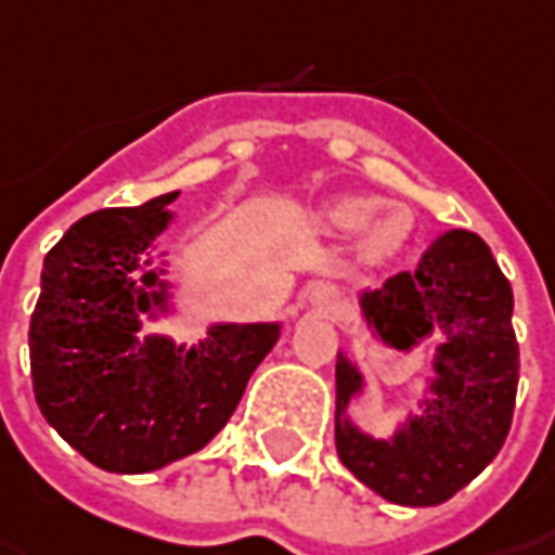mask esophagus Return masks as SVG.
<instances>
[{
	"label": "esophagus",
	"instance_id": "obj_1",
	"mask_svg": "<svg viewBox=\"0 0 555 555\" xmlns=\"http://www.w3.org/2000/svg\"><path fill=\"white\" fill-rule=\"evenodd\" d=\"M307 304L317 310V313H323V317H341V310H345V298H341V292L335 288V285H328V282H317V285H310L307 288Z\"/></svg>",
	"mask_w": 555,
	"mask_h": 555
}]
</instances>
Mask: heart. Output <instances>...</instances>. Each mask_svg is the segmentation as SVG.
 <instances>
[{"instance_id": "heart-1", "label": "heart", "mask_w": 555, "mask_h": 555, "mask_svg": "<svg viewBox=\"0 0 555 555\" xmlns=\"http://www.w3.org/2000/svg\"><path fill=\"white\" fill-rule=\"evenodd\" d=\"M375 214L373 198H341L328 207V223L338 230H363ZM413 235V217L410 210H388L385 217H378L373 227L363 235V254L370 260H388L395 254L403 251V245Z\"/></svg>"}]
</instances>
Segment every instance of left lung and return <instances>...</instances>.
I'll list each match as a JSON object with an SVG mask.
<instances>
[{"label":"left lung","instance_id":"obj_1","mask_svg":"<svg viewBox=\"0 0 555 555\" xmlns=\"http://www.w3.org/2000/svg\"><path fill=\"white\" fill-rule=\"evenodd\" d=\"M360 310L388 348L410 350L428 335L441 345L420 410L391 438H373L350 420L363 373L338 350V456L378 496L398 506H438L463 491L509 435L518 385L513 288L475 232L450 230L428 245L416 270L363 292Z\"/></svg>","mask_w":555,"mask_h":555}]
</instances>
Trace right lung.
I'll return each instance as SVG.
<instances>
[{
	"label": "right lung",
	"instance_id": "obj_1",
	"mask_svg": "<svg viewBox=\"0 0 555 555\" xmlns=\"http://www.w3.org/2000/svg\"><path fill=\"white\" fill-rule=\"evenodd\" d=\"M180 192L77 220L46 254L30 320V375L46 422L92 466L155 472L230 422L282 323H214L195 345L142 335L170 313L167 260L152 248Z\"/></svg>",
	"mask_w": 555,
	"mask_h": 555
}]
</instances>
